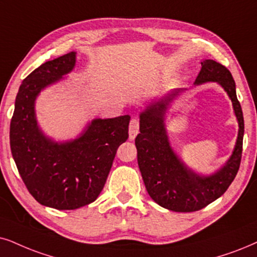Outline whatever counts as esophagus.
<instances>
[{"mask_svg":"<svg viewBox=\"0 0 257 257\" xmlns=\"http://www.w3.org/2000/svg\"><path fill=\"white\" fill-rule=\"evenodd\" d=\"M140 132V121L139 118H133L129 124V139L134 140Z\"/></svg>","mask_w":257,"mask_h":257,"instance_id":"obj_1","label":"esophagus"}]
</instances>
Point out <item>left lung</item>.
Instances as JSON below:
<instances>
[{
  "label": "left lung",
  "instance_id": "8db88e82",
  "mask_svg": "<svg viewBox=\"0 0 257 257\" xmlns=\"http://www.w3.org/2000/svg\"><path fill=\"white\" fill-rule=\"evenodd\" d=\"M217 82L231 98L239 131L235 149L225 166L210 177H201L185 166L171 148L164 123L172 92L154 102L140 115V134L135 139L138 162L147 192L159 205L175 212H193L204 209L228 190L239 170L242 159L244 119L236 96L235 80L230 71L215 60L201 61L196 83Z\"/></svg>",
  "mask_w": 257,
  "mask_h": 257
}]
</instances>
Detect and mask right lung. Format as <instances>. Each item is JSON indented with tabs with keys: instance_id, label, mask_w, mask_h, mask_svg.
I'll list each match as a JSON object with an SVG mask.
<instances>
[{
	"instance_id": "1",
	"label": "right lung",
	"mask_w": 257,
	"mask_h": 257,
	"mask_svg": "<svg viewBox=\"0 0 257 257\" xmlns=\"http://www.w3.org/2000/svg\"><path fill=\"white\" fill-rule=\"evenodd\" d=\"M76 53L46 61L22 82L11 121L13 158L28 192L41 205L74 210L97 199L119 145L128 140L131 116L93 119L80 138L57 144L38 128L34 102L45 86L72 71Z\"/></svg>"
}]
</instances>
